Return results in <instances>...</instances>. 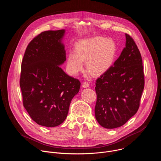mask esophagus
<instances>
[{
	"label": "esophagus",
	"mask_w": 161,
	"mask_h": 161,
	"mask_svg": "<svg viewBox=\"0 0 161 161\" xmlns=\"http://www.w3.org/2000/svg\"><path fill=\"white\" fill-rule=\"evenodd\" d=\"M88 86H89V83H88V82L85 81V82H83V83H82V87H83V88H87V87H88Z\"/></svg>",
	"instance_id": "1"
}]
</instances>
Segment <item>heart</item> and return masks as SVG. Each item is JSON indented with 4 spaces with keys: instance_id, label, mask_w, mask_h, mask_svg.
I'll list each match as a JSON object with an SVG mask.
<instances>
[{
    "instance_id": "heart-1",
    "label": "heart",
    "mask_w": 161,
    "mask_h": 161,
    "mask_svg": "<svg viewBox=\"0 0 161 161\" xmlns=\"http://www.w3.org/2000/svg\"><path fill=\"white\" fill-rule=\"evenodd\" d=\"M117 52L114 42L103 37L81 39L74 46V53L67 57V66L73 75L83 69L92 76L98 77L106 73L112 66Z\"/></svg>"
}]
</instances>
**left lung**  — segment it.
<instances>
[{
    "mask_svg": "<svg viewBox=\"0 0 161 161\" xmlns=\"http://www.w3.org/2000/svg\"><path fill=\"white\" fill-rule=\"evenodd\" d=\"M125 37L120 57L96 83V119L106 129L121 127L134 115L144 89L141 53L132 37L127 34Z\"/></svg>",
    "mask_w": 161,
    "mask_h": 161,
    "instance_id": "1",
    "label": "left lung"
}]
</instances>
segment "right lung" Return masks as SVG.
Wrapping results in <instances>:
<instances>
[{"mask_svg": "<svg viewBox=\"0 0 161 161\" xmlns=\"http://www.w3.org/2000/svg\"><path fill=\"white\" fill-rule=\"evenodd\" d=\"M65 30L44 31L28 44L21 62L19 86L23 104L37 124L56 127L66 119L81 83L60 67L66 60Z\"/></svg>", "mask_w": 161, "mask_h": 161, "instance_id": "obj_1", "label": "right lung"}]
</instances>
